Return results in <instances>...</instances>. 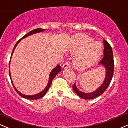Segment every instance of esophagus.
<instances>
[{
  "label": "esophagus",
  "mask_w": 128,
  "mask_h": 128,
  "mask_svg": "<svg viewBox=\"0 0 128 128\" xmlns=\"http://www.w3.org/2000/svg\"><path fill=\"white\" fill-rule=\"evenodd\" d=\"M70 67V65L69 62H66L64 64L62 65V68H68V67Z\"/></svg>",
  "instance_id": "34e87169"
}]
</instances>
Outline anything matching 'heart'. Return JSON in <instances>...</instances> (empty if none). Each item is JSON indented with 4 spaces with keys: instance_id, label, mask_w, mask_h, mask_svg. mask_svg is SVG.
Listing matches in <instances>:
<instances>
[{
    "instance_id": "1",
    "label": "heart",
    "mask_w": 128,
    "mask_h": 128,
    "mask_svg": "<svg viewBox=\"0 0 128 128\" xmlns=\"http://www.w3.org/2000/svg\"><path fill=\"white\" fill-rule=\"evenodd\" d=\"M74 52H78L74 61L77 68H85L93 65L102 55V45L86 34H79L74 37Z\"/></svg>"
}]
</instances>
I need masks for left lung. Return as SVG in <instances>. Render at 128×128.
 <instances>
[{
    "instance_id": "8db88e82",
    "label": "left lung",
    "mask_w": 128,
    "mask_h": 128,
    "mask_svg": "<svg viewBox=\"0 0 128 128\" xmlns=\"http://www.w3.org/2000/svg\"><path fill=\"white\" fill-rule=\"evenodd\" d=\"M104 57L100 61V64H102L106 68V75L104 81L102 85L95 92L92 93H84L80 91L77 89L76 86L75 82L74 83V86H72L73 89L75 91V92L78 96H80L81 98L86 100L94 99V98L98 97L100 95H102L104 91L107 89L109 86L110 81H111L112 76L114 74V62L113 52H112V47L107 40H104Z\"/></svg>"
}]
</instances>
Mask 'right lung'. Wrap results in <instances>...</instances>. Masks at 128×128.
Masks as SVG:
<instances>
[{
  "mask_svg": "<svg viewBox=\"0 0 128 128\" xmlns=\"http://www.w3.org/2000/svg\"><path fill=\"white\" fill-rule=\"evenodd\" d=\"M44 30V29H42V28H36V29H34V30L31 31V32H29V33H28L27 34H25L24 36H23V37H22V38H21L20 39H19V40H18V42H17V43L16 44V45H15L14 47L13 50H12V53H13L14 50L15 48H16V46H17V45H18V44L19 43V42H20V40H21V39L25 38L27 37V36H30V35H31V34H34V33H39V32H43ZM12 56H11V57H12ZM10 60H11V59H10ZM9 64H10V63H9ZM9 66H10V64H9ZM60 71H61V67H60V66H59V65L57 66L55 68H53V69L52 70V71L51 73H50V76H49V81H48V84H47V87H46V89L44 90L42 92H40V93H39V94H36V95H30V96H28V95H24V94H21L20 92H19V91H18V90L16 89V88H15L14 86L13 83H12V78H11V75H10V70H9V75H10V77L11 81H12V86H13V87H14V88L15 90L16 91L17 93L19 94V95H20V96H22V97L26 98V99H28V100H38V99H39V98H42V96H44L45 95H46V94L47 93V91H48V89H49V88H50V86H51V84H52V82L53 80L54 79V77H55V76L57 74H58V73L60 72Z\"/></svg>",
  "mask_w": 128,
  "mask_h": 128,
  "instance_id": "1",
  "label": "right lung"
}]
</instances>
